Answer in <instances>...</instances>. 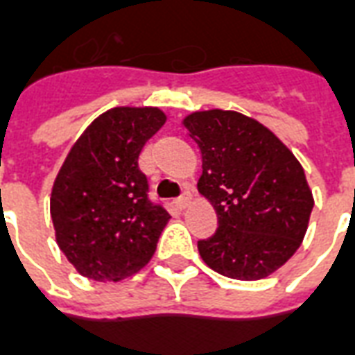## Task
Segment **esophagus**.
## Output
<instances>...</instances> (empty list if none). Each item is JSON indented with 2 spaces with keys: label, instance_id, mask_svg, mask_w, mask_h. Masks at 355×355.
<instances>
[{
  "label": "esophagus",
  "instance_id": "1",
  "mask_svg": "<svg viewBox=\"0 0 355 355\" xmlns=\"http://www.w3.org/2000/svg\"><path fill=\"white\" fill-rule=\"evenodd\" d=\"M191 200H193V194L189 193V191H185V193H183V196H181V198L175 200V207H178V209H181V211H183V209H187V207L191 206Z\"/></svg>",
  "mask_w": 355,
  "mask_h": 355
}]
</instances>
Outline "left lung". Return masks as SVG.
Segmentation results:
<instances>
[{
	"label": "left lung",
	"mask_w": 355,
	"mask_h": 355,
	"mask_svg": "<svg viewBox=\"0 0 355 355\" xmlns=\"http://www.w3.org/2000/svg\"><path fill=\"white\" fill-rule=\"evenodd\" d=\"M183 127L202 153L198 193L218 228L198 241L220 275L260 281L300 249L314 207L303 166L271 130L234 110L193 112Z\"/></svg>",
	"instance_id": "obj_1"
}]
</instances>
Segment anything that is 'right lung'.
I'll return each mask as SVG.
<instances>
[{
    "label": "right lung",
    "instance_id": "add662e5",
    "mask_svg": "<svg viewBox=\"0 0 355 355\" xmlns=\"http://www.w3.org/2000/svg\"><path fill=\"white\" fill-rule=\"evenodd\" d=\"M164 121L155 106H117L93 119L67 153L50 215L58 247L80 275L117 282L153 257L170 215L149 202L138 155Z\"/></svg>",
    "mask_w": 355,
    "mask_h": 355
}]
</instances>
